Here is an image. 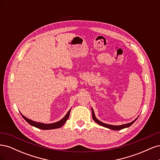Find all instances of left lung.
Wrapping results in <instances>:
<instances>
[{
	"label": "left lung",
	"mask_w": 160,
	"mask_h": 160,
	"mask_svg": "<svg viewBox=\"0 0 160 160\" xmlns=\"http://www.w3.org/2000/svg\"><path fill=\"white\" fill-rule=\"evenodd\" d=\"M91 111H92V118H93V119L95 121V122L98 123L99 125H101V126L103 127H105V128H109L110 129H113V130H120V129H124V128H128L129 126H131L135 121L137 120V119L138 118H136L135 120H133L132 122L131 123H127V124H123V125H109V124H107V123H104L103 122H100V121L99 119H97V118L95 117V113H94V111H93V109L91 108Z\"/></svg>",
	"instance_id": "obj_1"
}]
</instances>
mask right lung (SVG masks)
Wrapping results in <instances>:
<instances>
[{
	"label": "right lung",
	"mask_w": 160,
	"mask_h": 160,
	"mask_svg": "<svg viewBox=\"0 0 160 160\" xmlns=\"http://www.w3.org/2000/svg\"><path fill=\"white\" fill-rule=\"evenodd\" d=\"M70 111H71V109L68 111V113L66 114V115L61 120L59 121V122H55V123H43L34 122V121H32L29 119L27 118L26 117H25V116H24L22 113H21V114L22 116V118L26 120V122H28L31 125H32V126H34V127L37 128L41 129L47 130V129H57V128H59L61 126H62V125L65 123L66 121L68 119V118L69 117Z\"/></svg>",
	"instance_id": "1"
}]
</instances>
